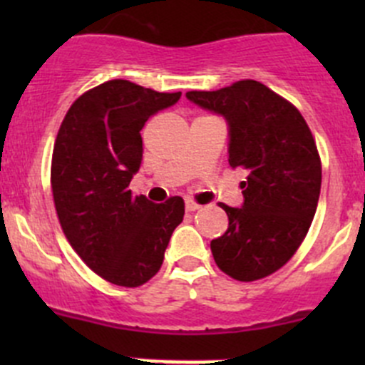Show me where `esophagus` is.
Masks as SVG:
<instances>
[{
  "label": "esophagus",
  "mask_w": 365,
  "mask_h": 365,
  "mask_svg": "<svg viewBox=\"0 0 365 365\" xmlns=\"http://www.w3.org/2000/svg\"><path fill=\"white\" fill-rule=\"evenodd\" d=\"M185 208H187V212H196V210L201 208V205L196 203V201H192V200H187Z\"/></svg>",
  "instance_id": "34e87169"
}]
</instances>
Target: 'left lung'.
<instances>
[{
    "label": "left lung",
    "mask_w": 365,
    "mask_h": 365,
    "mask_svg": "<svg viewBox=\"0 0 365 365\" xmlns=\"http://www.w3.org/2000/svg\"><path fill=\"white\" fill-rule=\"evenodd\" d=\"M230 125V165L247 173L242 208L219 203L227 230L210 244L217 267L242 282L284 267L304 242L322 189V160L304 116L252 79L215 91H187Z\"/></svg>",
    "instance_id": "8db88e82"
}]
</instances>
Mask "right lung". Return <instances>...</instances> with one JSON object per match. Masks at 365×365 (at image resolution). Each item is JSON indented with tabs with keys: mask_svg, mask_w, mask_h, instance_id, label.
<instances>
[{
	"mask_svg": "<svg viewBox=\"0 0 365 365\" xmlns=\"http://www.w3.org/2000/svg\"><path fill=\"white\" fill-rule=\"evenodd\" d=\"M180 97L106 81L70 106L58 130L51 189L61 230L81 259L116 286L148 282L183 220L180 196L155 205L128 189L143 160L141 128Z\"/></svg>",
	"mask_w": 365,
	"mask_h": 365,
	"instance_id": "add662e5",
	"label": "right lung"
}]
</instances>
